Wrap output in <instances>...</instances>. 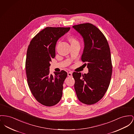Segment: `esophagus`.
<instances>
[{"label": "esophagus", "instance_id": "34e87169", "mask_svg": "<svg viewBox=\"0 0 134 134\" xmlns=\"http://www.w3.org/2000/svg\"><path fill=\"white\" fill-rule=\"evenodd\" d=\"M72 75V72H68V76L70 77Z\"/></svg>", "mask_w": 134, "mask_h": 134}]
</instances>
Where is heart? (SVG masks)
Returning <instances> with one entry per match:
<instances>
[{
  "mask_svg": "<svg viewBox=\"0 0 134 134\" xmlns=\"http://www.w3.org/2000/svg\"><path fill=\"white\" fill-rule=\"evenodd\" d=\"M68 40H69V41L70 42L71 46L79 43V41H77V40H76L75 38H74V37H70L68 38Z\"/></svg>",
  "mask_w": 134,
  "mask_h": 134,
  "instance_id": "heart-1",
  "label": "heart"
}]
</instances>
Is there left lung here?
<instances>
[{"mask_svg":"<svg viewBox=\"0 0 134 134\" xmlns=\"http://www.w3.org/2000/svg\"><path fill=\"white\" fill-rule=\"evenodd\" d=\"M82 36L85 47L81 61L88 69L87 74L74 72V88L79 100L92 105L99 101L110 84L112 65L110 47L105 36L97 27L91 23L73 26Z\"/></svg>","mask_w":134,"mask_h":134,"instance_id":"1","label":"left lung"}]
</instances>
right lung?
I'll list each match as a JSON object with an SVG mask.
<instances>
[{
	"label": "right lung",
	"mask_w": 134,
	"mask_h": 134,
	"mask_svg": "<svg viewBox=\"0 0 134 134\" xmlns=\"http://www.w3.org/2000/svg\"><path fill=\"white\" fill-rule=\"evenodd\" d=\"M70 27H47L38 33L28 46L25 63L27 83L35 99L43 105L53 106L62 96L63 83L67 76L64 70L49 74L50 62L55 57L57 40Z\"/></svg>",
	"instance_id": "right-lung-1"
}]
</instances>
